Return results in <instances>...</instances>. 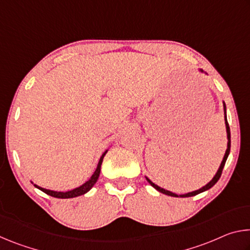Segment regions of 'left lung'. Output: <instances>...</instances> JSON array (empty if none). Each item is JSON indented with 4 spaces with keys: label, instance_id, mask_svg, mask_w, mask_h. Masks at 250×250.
<instances>
[{
    "label": "left lung",
    "instance_id": "1",
    "mask_svg": "<svg viewBox=\"0 0 250 250\" xmlns=\"http://www.w3.org/2000/svg\"><path fill=\"white\" fill-rule=\"evenodd\" d=\"M198 70H200L201 73L206 74L205 71H203V69H198ZM206 75H207V74H206ZM223 107H224V120H225L226 133H227V149H226L225 154H224V158H223V161H222L221 166H219L217 172L215 173V175L213 176V179H211L206 185L203 186V188L196 189V191H192V192H188V193H185V194H175V193H173V192H171V191H167V189H164V188H160L159 185L154 184L153 182H152V181L149 179V177L146 176V181L149 182V183L151 184V186H153V188L156 189V191H159L160 193L166 194V195H168V196H173V197H191V196H195V195H197V194H200V193H203V192L207 191V189H209L210 188H213V186L217 183V181L219 180V177H221V175H222L224 166H225L226 160H227L228 155H229V152H230V130H229V125H228V122H227L226 104H225V103H224V101H223Z\"/></svg>",
    "mask_w": 250,
    "mask_h": 250
}]
</instances>
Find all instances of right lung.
Returning <instances> with one entry per match:
<instances>
[{
	"label": "right lung",
	"instance_id": "right-lung-1",
	"mask_svg": "<svg viewBox=\"0 0 250 250\" xmlns=\"http://www.w3.org/2000/svg\"><path fill=\"white\" fill-rule=\"evenodd\" d=\"M108 150H105L103 155L100 156L99 159V162H98V166H97L96 170L94 172V174H92L89 180H88L87 182H84V183L83 185L78 186V188H76L74 189H70V191H67V192H58V191H52V189H47V188H41V186H39L37 184H34L33 182L31 181V183L34 184V186H35L36 188L41 189L42 192H44L47 194V195H50L53 197H57V198H73V197H77V196H80V195H83V194H86L87 192H89L92 186H94L96 184V182L98 181V177L100 175V168H101V164H103V160L104 158L105 153H107Z\"/></svg>",
	"mask_w": 250,
	"mask_h": 250
}]
</instances>
